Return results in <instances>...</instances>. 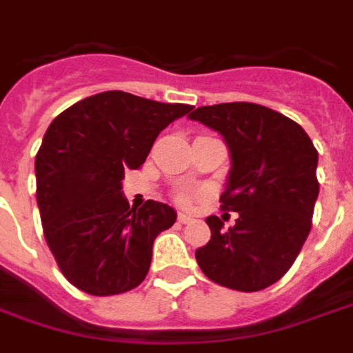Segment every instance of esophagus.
Segmentation results:
<instances>
[{
	"label": "esophagus",
	"mask_w": 353,
	"mask_h": 353,
	"mask_svg": "<svg viewBox=\"0 0 353 353\" xmlns=\"http://www.w3.org/2000/svg\"><path fill=\"white\" fill-rule=\"evenodd\" d=\"M176 222L182 223V225H186V223L192 222V216H188V214H179V218H176Z\"/></svg>",
	"instance_id": "esophagus-1"
}]
</instances>
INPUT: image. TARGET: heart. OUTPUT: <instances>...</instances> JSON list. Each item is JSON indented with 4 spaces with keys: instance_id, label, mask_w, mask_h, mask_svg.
<instances>
[{
    "instance_id": "1",
    "label": "heart",
    "mask_w": 353,
    "mask_h": 353,
    "mask_svg": "<svg viewBox=\"0 0 353 353\" xmlns=\"http://www.w3.org/2000/svg\"><path fill=\"white\" fill-rule=\"evenodd\" d=\"M195 199L194 194H190V192H180V194H176V201L182 203V205H192Z\"/></svg>"
}]
</instances>
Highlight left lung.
<instances>
[{
  "mask_svg": "<svg viewBox=\"0 0 353 353\" xmlns=\"http://www.w3.org/2000/svg\"><path fill=\"white\" fill-rule=\"evenodd\" d=\"M190 120L218 131L231 169L222 210L239 212L223 230L208 216L210 241L195 259L212 282L236 292H259L284 276L312 228L320 184L318 152L299 123L256 103L199 107Z\"/></svg>",
  "mask_w": 353,
  "mask_h": 353,
  "instance_id": "left-lung-1",
  "label": "left lung"
}]
</instances>
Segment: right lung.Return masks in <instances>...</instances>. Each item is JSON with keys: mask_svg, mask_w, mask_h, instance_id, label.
I'll use <instances>...</instances> for the list:
<instances>
[{"mask_svg": "<svg viewBox=\"0 0 353 353\" xmlns=\"http://www.w3.org/2000/svg\"><path fill=\"white\" fill-rule=\"evenodd\" d=\"M192 109L112 90L74 103L48 125L35 156L37 207L56 263L81 292L117 295L145 280L152 244L176 212L152 199L130 208L123 173L143 165L159 131Z\"/></svg>", "mask_w": 353, "mask_h": 353, "instance_id": "obj_1", "label": "right lung"}]
</instances>
